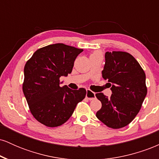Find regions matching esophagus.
<instances>
[{
    "label": "esophagus",
    "mask_w": 159,
    "mask_h": 159,
    "mask_svg": "<svg viewBox=\"0 0 159 159\" xmlns=\"http://www.w3.org/2000/svg\"><path fill=\"white\" fill-rule=\"evenodd\" d=\"M86 97L88 98L89 100H93L96 98V94L95 93L92 92L90 90H87V93H86Z\"/></svg>",
    "instance_id": "esophagus-1"
}]
</instances>
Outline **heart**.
Segmentation results:
<instances>
[{
  "mask_svg": "<svg viewBox=\"0 0 159 159\" xmlns=\"http://www.w3.org/2000/svg\"><path fill=\"white\" fill-rule=\"evenodd\" d=\"M94 54H101V53H99V52H96V53H94Z\"/></svg>",
  "mask_w": 159,
  "mask_h": 159,
  "instance_id": "heart-1",
  "label": "heart"
}]
</instances>
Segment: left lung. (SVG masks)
<instances>
[{
    "label": "left lung",
    "mask_w": 159,
    "mask_h": 159,
    "mask_svg": "<svg viewBox=\"0 0 159 159\" xmlns=\"http://www.w3.org/2000/svg\"><path fill=\"white\" fill-rule=\"evenodd\" d=\"M102 71L112 92L96 96L102 102L96 117L107 126L120 129L129 125L139 112L147 93L146 75L135 58L124 52H107Z\"/></svg>",
    "instance_id": "1"
}]
</instances>
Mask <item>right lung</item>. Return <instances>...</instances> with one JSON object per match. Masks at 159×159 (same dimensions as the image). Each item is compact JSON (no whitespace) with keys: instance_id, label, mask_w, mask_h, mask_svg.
Wrapping results in <instances>:
<instances>
[{"instance_id":"1","label":"right lung","mask_w":159,"mask_h":159,"mask_svg":"<svg viewBox=\"0 0 159 159\" xmlns=\"http://www.w3.org/2000/svg\"><path fill=\"white\" fill-rule=\"evenodd\" d=\"M82 52L63 43L49 45L38 49L25 64L24 95L33 116L43 125H63L85 98L84 88L74 90L60 86V78L72 72L75 60Z\"/></svg>"}]
</instances>
